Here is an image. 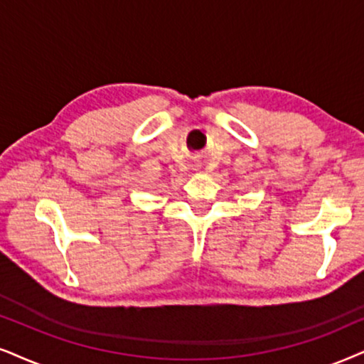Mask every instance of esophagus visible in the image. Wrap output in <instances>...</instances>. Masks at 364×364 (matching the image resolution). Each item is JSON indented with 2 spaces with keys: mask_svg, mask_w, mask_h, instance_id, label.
<instances>
[{
  "mask_svg": "<svg viewBox=\"0 0 364 364\" xmlns=\"http://www.w3.org/2000/svg\"><path fill=\"white\" fill-rule=\"evenodd\" d=\"M195 169H196V171H203V169H205V161H196Z\"/></svg>",
  "mask_w": 364,
  "mask_h": 364,
  "instance_id": "34e87169",
  "label": "esophagus"
}]
</instances>
